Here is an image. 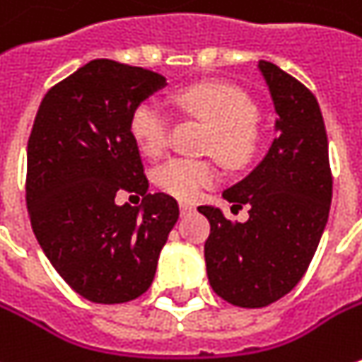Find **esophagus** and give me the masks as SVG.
Returning a JSON list of instances; mask_svg holds the SVG:
<instances>
[{
  "label": "esophagus",
  "mask_w": 362,
  "mask_h": 362,
  "mask_svg": "<svg viewBox=\"0 0 362 362\" xmlns=\"http://www.w3.org/2000/svg\"><path fill=\"white\" fill-rule=\"evenodd\" d=\"M194 211V204L192 202H180V212L182 214H186V212Z\"/></svg>",
  "instance_id": "obj_1"
}]
</instances>
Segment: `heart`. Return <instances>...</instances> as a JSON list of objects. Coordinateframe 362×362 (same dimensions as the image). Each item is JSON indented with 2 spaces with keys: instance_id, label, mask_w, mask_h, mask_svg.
I'll use <instances>...</instances> for the list:
<instances>
[{
  "instance_id": "obj_1",
  "label": "heart",
  "mask_w": 362,
  "mask_h": 362,
  "mask_svg": "<svg viewBox=\"0 0 362 362\" xmlns=\"http://www.w3.org/2000/svg\"><path fill=\"white\" fill-rule=\"evenodd\" d=\"M174 103L184 113L211 123L206 151L223 164L239 168L253 158L257 148V109L241 88L225 83H197L178 90ZM129 132L139 150L158 158L168 146L170 117L156 103H139L132 111ZM153 180L165 194L192 200L202 188L214 184L216 168L209 160L172 158L156 170Z\"/></svg>"
}]
</instances>
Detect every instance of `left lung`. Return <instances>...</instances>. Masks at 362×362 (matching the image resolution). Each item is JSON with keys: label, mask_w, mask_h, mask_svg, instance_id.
Returning a JSON list of instances; mask_svg holds the SVG:
<instances>
[{"label": "left lung", "mask_w": 362, "mask_h": 362, "mask_svg": "<svg viewBox=\"0 0 362 362\" xmlns=\"http://www.w3.org/2000/svg\"><path fill=\"white\" fill-rule=\"evenodd\" d=\"M274 99L269 151L223 197L249 206L247 223H230L216 206H198L211 223L204 243L212 290L228 304L263 308L277 302L306 274L320 243L332 200L328 137L320 105L300 81L259 60Z\"/></svg>", "instance_id": "obj_1"}]
</instances>
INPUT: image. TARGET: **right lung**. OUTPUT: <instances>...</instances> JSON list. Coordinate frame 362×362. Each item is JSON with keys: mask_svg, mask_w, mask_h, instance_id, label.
Returning <instances> with one entry per match:
<instances>
[{"mask_svg": "<svg viewBox=\"0 0 362 362\" xmlns=\"http://www.w3.org/2000/svg\"><path fill=\"white\" fill-rule=\"evenodd\" d=\"M165 87L158 72L97 58L50 88L28 139L25 202L42 251L76 293L123 304L153 281L178 202L148 194L132 111ZM119 192L144 197L115 204Z\"/></svg>", "mask_w": 362, "mask_h": 362, "instance_id": "1", "label": "right lung"}]
</instances>
